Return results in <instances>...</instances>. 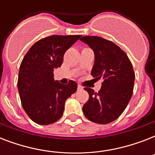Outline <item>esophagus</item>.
Masks as SVG:
<instances>
[{
	"label": "esophagus",
	"instance_id": "obj_1",
	"mask_svg": "<svg viewBox=\"0 0 155 155\" xmlns=\"http://www.w3.org/2000/svg\"><path fill=\"white\" fill-rule=\"evenodd\" d=\"M77 89L78 90H82L83 89V87H82V86H81V85H78Z\"/></svg>",
	"mask_w": 155,
	"mask_h": 155
}]
</instances>
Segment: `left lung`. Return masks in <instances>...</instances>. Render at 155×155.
Returning <instances> with one entry per match:
<instances>
[{"instance_id": "8db88e82", "label": "left lung", "mask_w": 155, "mask_h": 155, "mask_svg": "<svg viewBox=\"0 0 155 155\" xmlns=\"http://www.w3.org/2000/svg\"><path fill=\"white\" fill-rule=\"evenodd\" d=\"M81 41L94 51L92 75L103 80L98 92L84 87L89 99L83 106L86 117L105 125L117 119L128 105L134 91L135 74L127 54L111 41L98 36H84Z\"/></svg>"}]
</instances>
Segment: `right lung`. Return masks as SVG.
Returning <instances> with one entry per match:
<instances>
[{
	"label": "right lung",
	"mask_w": 155,
	"mask_h": 155,
	"mask_svg": "<svg viewBox=\"0 0 155 155\" xmlns=\"http://www.w3.org/2000/svg\"><path fill=\"white\" fill-rule=\"evenodd\" d=\"M82 35H51L35 42L24 56L19 69L18 88L21 102L29 117L38 125L59 120L64 104L75 93L77 84H62L54 80V70L60 68L64 53Z\"/></svg>",
	"instance_id": "1"
}]
</instances>
